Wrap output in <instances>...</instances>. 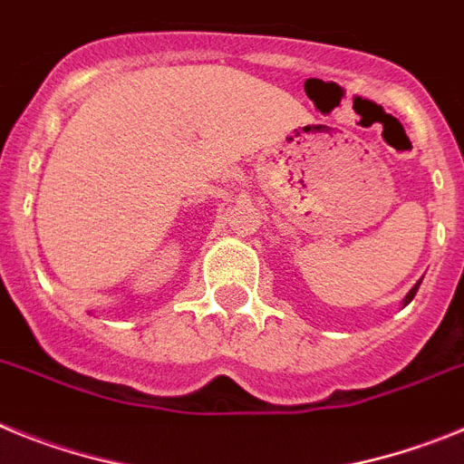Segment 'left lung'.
<instances>
[{"instance_id":"8db88e82","label":"left lung","mask_w":464,"mask_h":464,"mask_svg":"<svg viewBox=\"0 0 464 464\" xmlns=\"http://www.w3.org/2000/svg\"><path fill=\"white\" fill-rule=\"evenodd\" d=\"M418 285H420V281H418V283H416V285H413V288H411V290H409V293H407V297L401 299V306H407V304H409V302H411V299H413V295H416V293H418Z\"/></svg>"}]
</instances>
